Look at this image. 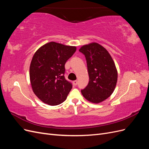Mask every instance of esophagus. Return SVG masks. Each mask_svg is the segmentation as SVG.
Listing matches in <instances>:
<instances>
[{
    "instance_id": "1",
    "label": "esophagus",
    "mask_w": 149,
    "mask_h": 149,
    "mask_svg": "<svg viewBox=\"0 0 149 149\" xmlns=\"http://www.w3.org/2000/svg\"><path fill=\"white\" fill-rule=\"evenodd\" d=\"M73 84H74V86L77 85L78 84V81L77 80L74 81H73Z\"/></svg>"
}]
</instances>
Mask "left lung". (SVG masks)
<instances>
[{"mask_svg": "<svg viewBox=\"0 0 149 149\" xmlns=\"http://www.w3.org/2000/svg\"><path fill=\"white\" fill-rule=\"evenodd\" d=\"M79 51L86 57L89 77L87 86L81 90L89 101L100 103L109 97L118 80V71L110 54L97 43L81 48Z\"/></svg>", "mask_w": 149, "mask_h": 149, "instance_id": "obj_1", "label": "left lung"}]
</instances>
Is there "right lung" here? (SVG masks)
Masks as SVG:
<instances>
[{
	"label": "right lung",
	"instance_id": "right-lung-1",
	"mask_svg": "<svg viewBox=\"0 0 149 149\" xmlns=\"http://www.w3.org/2000/svg\"><path fill=\"white\" fill-rule=\"evenodd\" d=\"M76 51V47L49 42L35 52L30 66L33 91L40 100L50 106L62 103L73 87L65 77V65Z\"/></svg>",
	"mask_w": 149,
	"mask_h": 149
}]
</instances>
